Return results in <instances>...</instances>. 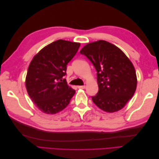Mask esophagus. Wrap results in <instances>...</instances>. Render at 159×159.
I'll return each mask as SVG.
<instances>
[{
	"label": "esophagus",
	"instance_id": "esophagus-1",
	"mask_svg": "<svg viewBox=\"0 0 159 159\" xmlns=\"http://www.w3.org/2000/svg\"><path fill=\"white\" fill-rule=\"evenodd\" d=\"M79 89H85V85H80L78 87Z\"/></svg>",
	"mask_w": 159,
	"mask_h": 159
}]
</instances>
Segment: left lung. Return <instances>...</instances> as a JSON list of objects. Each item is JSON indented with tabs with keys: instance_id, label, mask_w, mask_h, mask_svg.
Here are the masks:
<instances>
[{
	"instance_id": "left-lung-1",
	"label": "left lung",
	"mask_w": 159,
	"mask_h": 159,
	"mask_svg": "<svg viewBox=\"0 0 159 159\" xmlns=\"http://www.w3.org/2000/svg\"><path fill=\"white\" fill-rule=\"evenodd\" d=\"M80 54L90 60L97 71L98 93L93 102L104 111L124 107L137 88V75L131 61L119 48L105 40L89 43Z\"/></svg>"
}]
</instances>
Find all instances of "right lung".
<instances>
[{
    "label": "right lung",
    "instance_id": "1",
    "mask_svg": "<svg viewBox=\"0 0 159 159\" xmlns=\"http://www.w3.org/2000/svg\"><path fill=\"white\" fill-rule=\"evenodd\" d=\"M80 43L58 40L45 46L33 57L28 67L26 88L32 102L42 112L56 114L70 103L75 91L64 76L67 65Z\"/></svg>",
    "mask_w": 159,
    "mask_h": 159
}]
</instances>
